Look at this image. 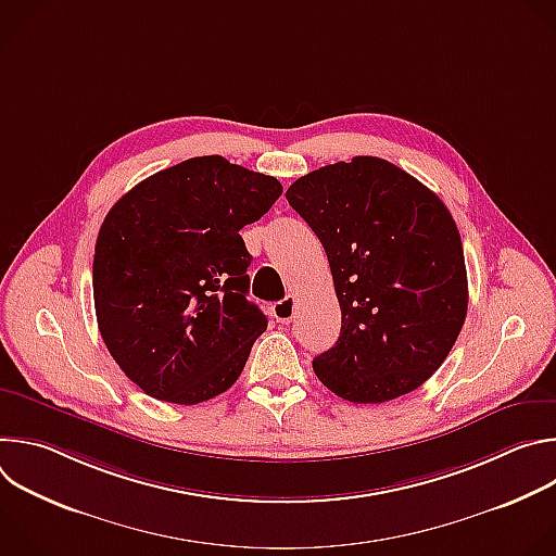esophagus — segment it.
<instances>
[{
  "mask_svg": "<svg viewBox=\"0 0 556 556\" xmlns=\"http://www.w3.org/2000/svg\"><path fill=\"white\" fill-rule=\"evenodd\" d=\"M273 316L279 324H292L294 319V296H286L273 305Z\"/></svg>",
  "mask_w": 556,
  "mask_h": 556,
  "instance_id": "esophagus-1",
  "label": "esophagus"
}]
</instances>
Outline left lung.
I'll return each mask as SVG.
<instances>
[{
    "instance_id": "obj_1",
    "label": "left lung",
    "mask_w": 556,
    "mask_h": 556,
    "mask_svg": "<svg viewBox=\"0 0 556 556\" xmlns=\"http://www.w3.org/2000/svg\"><path fill=\"white\" fill-rule=\"evenodd\" d=\"M286 200L324 244L341 305V337L312 361L314 374L356 405L418 389L448 356L468 307L444 202L374 155L301 176Z\"/></svg>"
}]
</instances>
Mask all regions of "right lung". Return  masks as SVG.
Wrapping results in <instances>:
<instances>
[{
    "instance_id": "right-lung-1",
    "label": "right lung",
    "mask_w": 556,
    "mask_h": 556,
    "mask_svg": "<svg viewBox=\"0 0 556 556\" xmlns=\"http://www.w3.org/2000/svg\"><path fill=\"white\" fill-rule=\"evenodd\" d=\"M277 178L200 155L157 172L105 215L92 286L99 332L144 393L198 405L240 378L268 328L247 299L240 230L277 202Z\"/></svg>"
}]
</instances>
